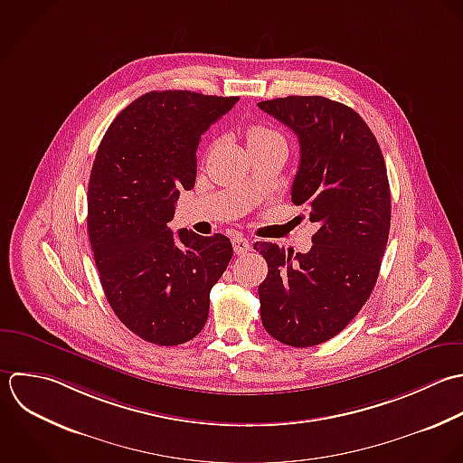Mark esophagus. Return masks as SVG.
<instances>
[{
    "instance_id": "34e87169",
    "label": "esophagus",
    "mask_w": 463,
    "mask_h": 463,
    "mask_svg": "<svg viewBox=\"0 0 463 463\" xmlns=\"http://www.w3.org/2000/svg\"><path fill=\"white\" fill-rule=\"evenodd\" d=\"M232 247H234V252L238 256H243L250 250V241L247 238H243L241 234H234L232 236Z\"/></svg>"
}]
</instances>
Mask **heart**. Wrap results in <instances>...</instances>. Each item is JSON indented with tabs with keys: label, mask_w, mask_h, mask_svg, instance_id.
<instances>
[{
	"label": "heart",
	"mask_w": 463,
	"mask_h": 463,
	"mask_svg": "<svg viewBox=\"0 0 463 463\" xmlns=\"http://www.w3.org/2000/svg\"><path fill=\"white\" fill-rule=\"evenodd\" d=\"M272 140H283V137L265 126V124H252L249 129H247V144L249 147H254V146H260V144H267V142H272Z\"/></svg>",
	"instance_id": "b5f03b06"
}]
</instances>
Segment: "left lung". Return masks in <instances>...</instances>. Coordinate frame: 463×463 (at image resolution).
Instances as JSON below:
<instances>
[{
    "instance_id": "left-lung-1",
    "label": "left lung",
    "mask_w": 463,
    "mask_h": 463,
    "mask_svg": "<svg viewBox=\"0 0 463 463\" xmlns=\"http://www.w3.org/2000/svg\"><path fill=\"white\" fill-rule=\"evenodd\" d=\"M258 106L298 135L292 202L317 225L307 254L254 243L269 265L261 323L279 343L308 348L343 332L377 283L392 223L386 164L368 124L341 102L290 95Z\"/></svg>"
}]
</instances>
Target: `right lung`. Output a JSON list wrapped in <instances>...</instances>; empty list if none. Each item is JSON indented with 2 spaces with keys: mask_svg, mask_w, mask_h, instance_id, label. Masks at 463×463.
<instances>
[{
  "mask_svg": "<svg viewBox=\"0 0 463 463\" xmlns=\"http://www.w3.org/2000/svg\"><path fill=\"white\" fill-rule=\"evenodd\" d=\"M240 97L149 91L108 128L88 184V234L106 299L140 339L176 346L207 323L209 294L232 245L167 227L180 191L196 180L202 133Z\"/></svg>",
  "mask_w": 463,
  "mask_h": 463,
  "instance_id": "right-lung-1",
  "label": "right lung"
}]
</instances>
